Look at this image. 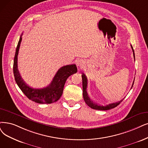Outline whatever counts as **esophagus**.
Wrapping results in <instances>:
<instances>
[{
  "label": "esophagus",
  "instance_id": "obj_1",
  "mask_svg": "<svg viewBox=\"0 0 148 148\" xmlns=\"http://www.w3.org/2000/svg\"><path fill=\"white\" fill-rule=\"evenodd\" d=\"M76 64H77V66L79 67H82L84 66V64H85V62L83 60H78L77 61V63H76Z\"/></svg>",
  "mask_w": 148,
  "mask_h": 148
}]
</instances>
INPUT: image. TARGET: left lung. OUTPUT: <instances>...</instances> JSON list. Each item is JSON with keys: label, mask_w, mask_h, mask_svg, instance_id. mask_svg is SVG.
Returning <instances> with one entry per match:
<instances>
[{"label": "left lung", "mask_w": 148, "mask_h": 148, "mask_svg": "<svg viewBox=\"0 0 148 148\" xmlns=\"http://www.w3.org/2000/svg\"><path fill=\"white\" fill-rule=\"evenodd\" d=\"M131 46V48L132 49L133 55H134V60H135L134 51V49H133V47H132V45ZM82 95H83V98H84V101L86 102L87 105H88L92 109H95V110H109V109H113V108L116 107L117 106H119L121 103V102L124 99H123L120 100V101H119V102H116V103H111V104H109L106 105V106H101V105L97 104V103L93 102L92 100L90 99V98H89V97H88V95L87 92V78L86 77V76L84 73H82ZM134 82V81L133 82V84H132V86L131 87V88L133 87Z\"/></svg>", "instance_id": "1"}]
</instances>
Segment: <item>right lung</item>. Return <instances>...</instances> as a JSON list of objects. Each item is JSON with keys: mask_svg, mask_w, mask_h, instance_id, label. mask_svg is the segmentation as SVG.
<instances>
[{"mask_svg": "<svg viewBox=\"0 0 148 148\" xmlns=\"http://www.w3.org/2000/svg\"><path fill=\"white\" fill-rule=\"evenodd\" d=\"M22 35L17 44L13 64V73L15 81L22 92L32 101L39 104H51L57 101L62 95L64 84L67 79L72 75L77 72L75 64L65 66L58 70L51 83L42 88H34L28 86L21 78L17 68V56Z\"/></svg>", "mask_w": 148, "mask_h": 148, "instance_id": "obj_1", "label": "right lung"}]
</instances>
